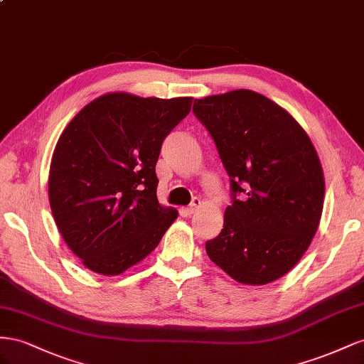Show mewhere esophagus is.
I'll list each match as a JSON object with an SVG mask.
<instances>
[{
    "label": "esophagus",
    "mask_w": 364,
    "mask_h": 364,
    "mask_svg": "<svg viewBox=\"0 0 364 364\" xmlns=\"http://www.w3.org/2000/svg\"><path fill=\"white\" fill-rule=\"evenodd\" d=\"M200 205H201L200 198H193L192 203H191V205L186 207V209H184V213H186V215H193L196 210L200 209Z\"/></svg>",
    "instance_id": "obj_1"
}]
</instances>
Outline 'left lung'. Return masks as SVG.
<instances>
[{"mask_svg":"<svg viewBox=\"0 0 364 364\" xmlns=\"http://www.w3.org/2000/svg\"><path fill=\"white\" fill-rule=\"evenodd\" d=\"M192 111L230 176L224 228L205 252L236 282H273L304 256L323 210L313 143L284 108L250 90L195 99Z\"/></svg>","mask_w":364,"mask_h":364,"instance_id":"1","label":"left lung"}]
</instances>
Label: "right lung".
I'll return each instance as SVG.
<instances>
[{"label":"right lung","instance_id":"1","mask_svg":"<svg viewBox=\"0 0 364 364\" xmlns=\"http://www.w3.org/2000/svg\"><path fill=\"white\" fill-rule=\"evenodd\" d=\"M191 105V97L109 92L60 134L50 164V207L64 241L91 272L116 276L139 264L178 216L159 204L155 164Z\"/></svg>","mask_w":364,"mask_h":364}]
</instances>
